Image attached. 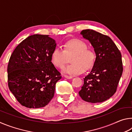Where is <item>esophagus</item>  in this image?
<instances>
[{
	"label": "esophagus",
	"instance_id": "1",
	"mask_svg": "<svg viewBox=\"0 0 132 132\" xmlns=\"http://www.w3.org/2000/svg\"><path fill=\"white\" fill-rule=\"evenodd\" d=\"M64 77L66 78V79H72V78H73V77L70 76H68V75H64Z\"/></svg>",
	"mask_w": 132,
	"mask_h": 132
}]
</instances>
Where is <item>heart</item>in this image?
Instances as JSON below:
<instances>
[{
    "mask_svg": "<svg viewBox=\"0 0 132 132\" xmlns=\"http://www.w3.org/2000/svg\"><path fill=\"white\" fill-rule=\"evenodd\" d=\"M87 45L79 39H71L65 42L64 50L56 47L51 55L52 63L57 68L62 69L71 57V64L64 67L63 72L71 75H79L93 65L95 54L92 50H87Z\"/></svg>",
    "mask_w": 132,
    "mask_h": 132,
    "instance_id": "heart-1",
    "label": "heart"
}]
</instances>
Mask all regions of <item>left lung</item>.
<instances>
[{
  "label": "left lung",
  "mask_w": 132,
  "mask_h": 132,
  "mask_svg": "<svg viewBox=\"0 0 132 132\" xmlns=\"http://www.w3.org/2000/svg\"><path fill=\"white\" fill-rule=\"evenodd\" d=\"M80 34L90 42L96 58L90 73L84 79L79 95L91 103L104 102L117 91L123 72L121 53L107 35L90 29L82 30Z\"/></svg>",
  "instance_id": "left-lung-1"
}]
</instances>
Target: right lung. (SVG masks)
Returning <instances> with one entry per match:
<instances>
[{
	"instance_id": "right-lung-1",
	"label": "right lung",
	"mask_w": 132,
	"mask_h": 132,
	"mask_svg": "<svg viewBox=\"0 0 132 132\" xmlns=\"http://www.w3.org/2000/svg\"><path fill=\"white\" fill-rule=\"evenodd\" d=\"M56 46L47 35L34 34L15 48L7 66L8 86L17 100L29 108L48 105L55 94L61 73L51 62Z\"/></svg>"
}]
</instances>
